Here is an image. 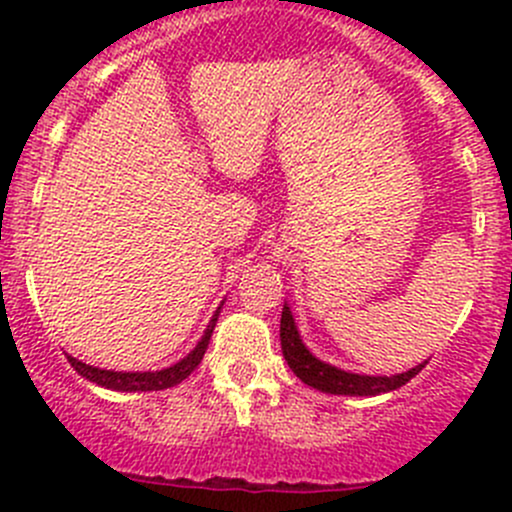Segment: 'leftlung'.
<instances>
[{"label": "left lung", "mask_w": 512, "mask_h": 512, "mask_svg": "<svg viewBox=\"0 0 512 512\" xmlns=\"http://www.w3.org/2000/svg\"><path fill=\"white\" fill-rule=\"evenodd\" d=\"M280 339H282V354H285L289 369L299 376L307 386H314L319 391H327V394H344V396H376L386 394V391H394L399 386H404L406 381H411L418 371L426 364H418L416 369L406 371V374L396 376H361V374H349V371L334 369V366L324 364V361L314 359L307 352V347L299 339L297 327H294V319L289 307L282 309V322H280Z\"/></svg>", "instance_id": "obj_1"}]
</instances>
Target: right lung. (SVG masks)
I'll return each mask as SVG.
<instances>
[{
  "label": "right lung",
  "mask_w": 512,
  "mask_h": 512,
  "mask_svg": "<svg viewBox=\"0 0 512 512\" xmlns=\"http://www.w3.org/2000/svg\"><path fill=\"white\" fill-rule=\"evenodd\" d=\"M215 322H218V314L213 317V322H210L208 332L203 334V339L198 342V347H195L193 352L185 356L183 361H178V364L170 366V369H163V371H146V374H131V371H128V374H123V371L96 369V366L84 364V361L74 359V356H69V361L81 376H86V379L94 381V384H98V386H106V389H116V391H160V389H170V386L180 384V381L188 379V376L193 374L195 369H198V364L203 361L205 349H208V344H210V337H213Z\"/></svg>",
  "instance_id": "add662e5"
}]
</instances>
